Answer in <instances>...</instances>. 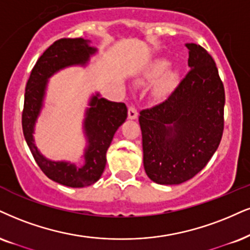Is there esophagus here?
<instances>
[{"mask_svg":"<svg viewBox=\"0 0 250 250\" xmlns=\"http://www.w3.org/2000/svg\"><path fill=\"white\" fill-rule=\"evenodd\" d=\"M138 117V110L133 104H130L128 106V118L130 119H135Z\"/></svg>","mask_w":250,"mask_h":250,"instance_id":"esophagus-1","label":"esophagus"}]
</instances>
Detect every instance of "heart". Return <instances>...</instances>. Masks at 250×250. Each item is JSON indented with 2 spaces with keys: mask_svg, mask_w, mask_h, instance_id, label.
<instances>
[{
  "mask_svg": "<svg viewBox=\"0 0 250 250\" xmlns=\"http://www.w3.org/2000/svg\"><path fill=\"white\" fill-rule=\"evenodd\" d=\"M169 66V62L167 60H159L154 63V66L150 69L148 74L149 80H156L159 79L160 76L162 75L163 73L166 72ZM177 81V75L174 72H168L165 74V76L161 79V81L159 82L158 88H156V94L160 95V96H163V95H167L169 91L171 90L172 88L175 87Z\"/></svg>",
  "mask_w": 250,
  "mask_h": 250,
  "instance_id": "heart-1",
  "label": "heart"
}]
</instances>
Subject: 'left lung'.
<instances>
[{
    "mask_svg": "<svg viewBox=\"0 0 250 250\" xmlns=\"http://www.w3.org/2000/svg\"><path fill=\"white\" fill-rule=\"evenodd\" d=\"M186 46L189 72L165 101L139 116L145 171L167 186L198 174L224 132L225 89L213 58L200 45Z\"/></svg>",
    "mask_w": 250,
    "mask_h": 250,
    "instance_id": "left-lung-1",
    "label": "left lung"
}]
</instances>
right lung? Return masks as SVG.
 Segmentation results:
<instances>
[{
    "instance_id": "1",
    "label": "right lung",
    "mask_w": 250,
    "mask_h": 250,
    "mask_svg": "<svg viewBox=\"0 0 250 250\" xmlns=\"http://www.w3.org/2000/svg\"><path fill=\"white\" fill-rule=\"evenodd\" d=\"M95 52L96 48L90 47L88 40L82 38L55 40L37 60L25 87L21 126L27 146L46 176L70 188L88 187L100 180L105 168L107 148L116 131L127 118V107L124 103L101 98L98 94L92 96L84 120V131L89 145L84 153L83 167L45 159L33 144L32 133L42 105L47 79L64 67L85 64Z\"/></svg>"
}]
</instances>
